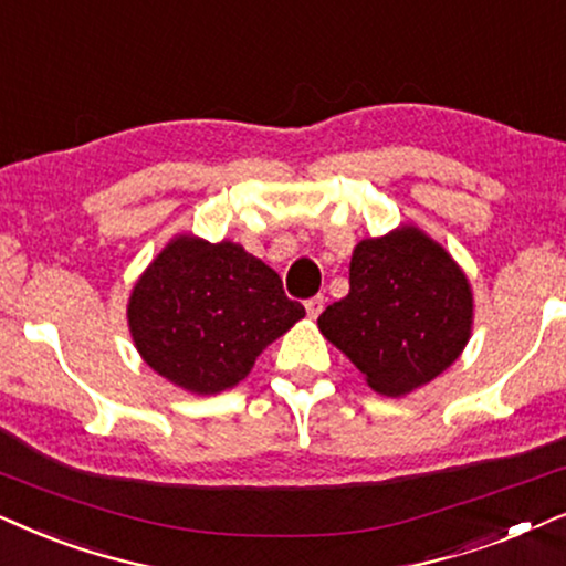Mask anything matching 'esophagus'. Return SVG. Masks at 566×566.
<instances>
[{"instance_id":"obj_1","label":"esophagus","mask_w":566,"mask_h":566,"mask_svg":"<svg viewBox=\"0 0 566 566\" xmlns=\"http://www.w3.org/2000/svg\"><path fill=\"white\" fill-rule=\"evenodd\" d=\"M323 305H326V300H323V295H315L311 300H305V311H307V315H311L313 321L323 313Z\"/></svg>"}]
</instances>
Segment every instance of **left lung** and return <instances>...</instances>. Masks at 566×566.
Segmentation results:
<instances>
[{
	"label": "left lung",
	"instance_id": "8db88e82",
	"mask_svg": "<svg viewBox=\"0 0 566 566\" xmlns=\"http://www.w3.org/2000/svg\"><path fill=\"white\" fill-rule=\"evenodd\" d=\"M473 295L446 248L413 224L359 240L349 295L321 313L318 328L382 396L427 386L461 357Z\"/></svg>",
	"mask_w": 566,
	"mask_h": 566
}]
</instances>
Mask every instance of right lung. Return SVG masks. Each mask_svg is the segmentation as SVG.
<instances>
[{
  "label": "right lung",
  "instance_id": "right-lung-1",
  "mask_svg": "<svg viewBox=\"0 0 566 566\" xmlns=\"http://www.w3.org/2000/svg\"><path fill=\"white\" fill-rule=\"evenodd\" d=\"M305 315L243 245L178 235L134 284L126 318L157 375L188 394L238 386L255 357Z\"/></svg>",
  "mask_w": 566,
  "mask_h": 566
}]
</instances>
